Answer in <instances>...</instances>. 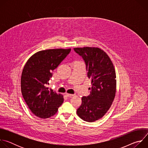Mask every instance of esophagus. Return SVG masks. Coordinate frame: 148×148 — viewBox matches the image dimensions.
<instances>
[{
  "instance_id": "obj_1",
  "label": "esophagus",
  "mask_w": 148,
  "mask_h": 148,
  "mask_svg": "<svg viewBox=\"0 0 148 148\" xmlns=\"http://www.w3.org/2000/svg\"><path fill=\"white\" fill-rule=\"evenodd\" d=\"M66 95L67 97H73L74 95H73V94H67V93H66Z\"/></svg>"
}]
</instances>
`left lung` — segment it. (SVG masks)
<instances>
[{
  "instance_id": "8db88e82",
  "label": "left lung",
  "mask_w": 148,
  "mask_h": 148,
  "mask_svg": "<svg viewBox=\"0 0 148 148\" xmlns=\"http://www.w3.org/2000/svg\"><path fill=\"white\" fill-rule=\"evenodd\" d=\"M74 50L83 58L87 77L91 79L90 94L82 97V103L77 114L84 121L94 122L106 114L114 99L115 70L109 56L99 48L85 47Z\"/></svg>"
}]
</instances>
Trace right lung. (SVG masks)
<instances>
[{"label": "right lung", "instance_id": "1", "mask_svg": "<svg viewBox=\"0 0 148 148\" xmlns=\"http://www.w3.org/2000/svg\"><path fill=\"white\" fill-rule=\"evenodd\" d=\"M71 49H49L33 54L27 61L21 77V90L28 107L40 118L54 115L64 101L63 96L47 87L56 69Z\"/></svg>", "mask_w": 148, "mask_h": 148}]
</instances>
